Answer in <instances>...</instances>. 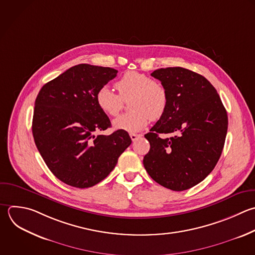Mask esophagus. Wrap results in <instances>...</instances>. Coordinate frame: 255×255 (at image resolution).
I'll use <instances>...</instances> for the list:
<instances>
[{"mask_svg": "<svg viewBox=\"0 0 255 255\" xmlns=\"http://www.w3.org/2000/svg\"><path fill=\"white\" fill-rule=\"evenodd\" d=\"M129 136H130V138H131V140H132V141H135L138 137H140V136H141V134H137V133H130V134H129Z\"/></svg>", "mask_w": 255, "mask_h": 255, "instance_id": "1", "label": "esophagus"}]
</instances>
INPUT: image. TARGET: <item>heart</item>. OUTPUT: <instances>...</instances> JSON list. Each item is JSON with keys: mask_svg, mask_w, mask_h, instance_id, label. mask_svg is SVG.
Listing matches in <instances>:
<instances>
[{"mask_svg": "<svg viewBox=\"0 0 255 255\" xmlns=\"http://www.w3.org/2000/svg\"><path fill=\"white\" fill-rule=\"evenodd\" d=\"M115 87L119 95L108 86L100 88L96 94V103L103 113L116 117L122 111L124 101L131 97L129 108L132 110L113 122L116 129L137 132L145 128L150 120L160 119L167 109L168 96L164 87L142 73L127 72Z\"/></svg>", "mask_w": 255, "mask_h": 255, "instance_id": "1", "label": "heart"}]
</instances>
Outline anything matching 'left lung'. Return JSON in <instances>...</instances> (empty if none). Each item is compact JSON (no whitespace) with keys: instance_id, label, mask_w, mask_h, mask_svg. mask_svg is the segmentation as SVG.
<instances>
[{"instance_id":"obj_1","label":"left lung","mask_w":255,"mask_h":255,"mask_svg":"<svg viewBox=\"0 0 255 255\" xmlns=\"http://www.w3.org/2000/svg\"><path fill=\"white\" fill-rule=\"evenodd\" d=\"M168 104L144 134L150 148L143 165L150 177L175 191L202 181L216 165L225 141L228 119L214 87L201 75L180 67L155 70ZM168 134L161 138L159 133Z\"/></svg>"}]
</instances>
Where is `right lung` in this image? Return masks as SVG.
I'll return each instance as SVG.
<instances>
[{"instance_id": "obj_1", "label": "right lung", "mask_w": 255, "mask_h": 255, "mask_svg": "<svg viewBox=\"0 0 255 255\" xmlns=\"http://www.w3.org/2000/svg\"><path fill=\"white\" fill-rule=\"evenodd\" d=\"M117 74L80 64L43 86L36 99L35 143L54 175L71 186L91 187L105 179L131 143L124 130L98 134L111 121L97 106L96 94Z\"/></svg>"}]
</instances>
